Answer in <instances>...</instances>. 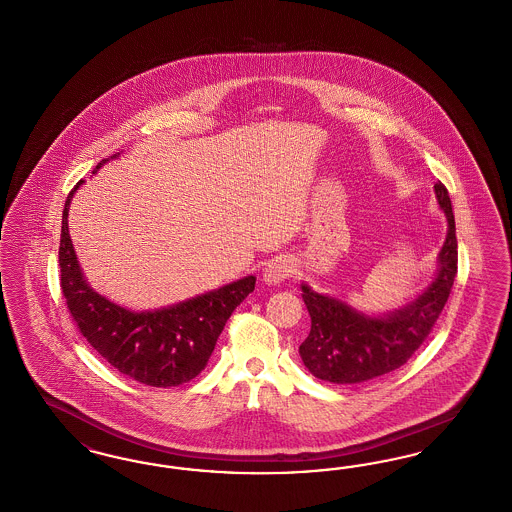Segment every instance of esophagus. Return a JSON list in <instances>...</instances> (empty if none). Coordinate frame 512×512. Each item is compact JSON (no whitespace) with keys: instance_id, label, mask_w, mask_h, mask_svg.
<instances>
[{"instance_id":"1","label":"esophagus","mask_w":512,"mask_h":512,"mask_svg":"<svg viewBox=\"0 0 512 512\" xmlns=\"http://www.w3.org/2000/svg\"><path fill=\"white\" fill-rule=\"evenodd\" d=\"M293 274V265L286 257H278L266 265L263 280L266 284H282Z\"/></svg>"}]
</instances>
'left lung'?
<instances>
[{
    "mask_svg": "<svg viewBox=\"0 0 512 512\" xmlns=\"http://www.w3.org/2000/svg\"><path fill=\"white\" fill-rule=\"evenodd\" d=\"M434 192L450 228L438 257L440 270L434 282L408 307L385 318H369L343 301L303 286L312 324L299 354L314 377L337 385L364 383L404 366L429 337L448 303L457 274V236L450 194L440 181L434 184Z\"/></svg>",
    "mask_w": 512,
    "mask_h": 512,
    "instance_id": "1",
    "label": "left lung"
}]
</instances>
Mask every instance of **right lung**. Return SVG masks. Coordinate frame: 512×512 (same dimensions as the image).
I'll list each match as a JSON object with an SVG mask.
<instances>
[{
  "instance_id": "add662e5",
  "label": "right lung",
  "mask_w": 512,
  "mask_h": 512,
  "mask_svg": "<svg viewBox=\"0 0 512 512\" xmlns=\"http://www.w3.org/2000/svg\"><path fill=\"white\" fill-rule=\"evenodd\" d=\"M116 156L120 152L110 158ZM82 183L70 190L62 211L59 266L70 316L87 343L123 375L148 387L183 385L207 366L226 320L255 289V276L154 312H131L110 303L87 286L68 234V207Z\"/></svg>"
}]
</instances>
